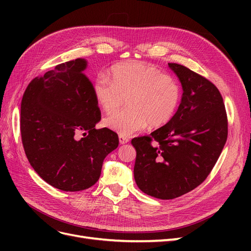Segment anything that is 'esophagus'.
Returning <instances> with one entry per match:
<instances>
[{
	"mask_svg": "<svg viewBox=\"0 0 251 251\" xmlns=\"http://www.w3.org/2000/svg\"><path fill=\"white\" fill-rule=\"evenodd\" d=\"M128 137H126V136H124V135H119V142L121 144H125V143H127L128 142Z\"/></svg>",
	"mask_w": 251,
	"mask_h": 251,
	"instance_id": "esophagus-1",
	"label": "esophagus"
}]
</instances>
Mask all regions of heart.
<instances>
[{"label": "heart", "instance_id": "b5f03b06", "mask_svg": "<svg viewBox=\"0 0 251 251\" xmlns=\"http://www.w3.org/2000/svg\"><path fill=\"white\" fill-rule=\"evenodd\" d=\"M110 79L98 77L93 85L96 102L104 113L118 111L127 98L126 110L104 119V126L127 136L142 130L166 125L181 101L179 82L157 66L128 62L113 66Z\"/></svg>", "mask_w": 251, "mask_h": 251}]
</instances>
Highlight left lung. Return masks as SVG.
<instances>
[{
  "label": "left lung",
  "mask_w": 251,
  "mask_h": 251,
  "mask_svg": "<svg viewBox=\"0 0 251 251\" xmlns=\"http://www.w3.org/2000/svg\"><path fill=\"white\" fill-rule=\"evenodd\" d=\"M183 95L165 126L132 139L134 178L144 194L170 200L193 191L207 178L228 135V120L218 88L188 68L170 63Z\"/></svg>",
  "instance_id": "8db88e82"
}]
</instances>
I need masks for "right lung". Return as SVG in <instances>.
Returning <instances> with one entry per match:
<instances>
[{
    "instance_id": "right-lung-1",
    "label": "right lung",
    "mask_w": 251,
    "mask_h": 251,
    "mask_svg": "<svg viewBox=\"0 0 251 251\" xmlns=\"http://www.w3.org/2000/svg\"><path fill=\"white\" fill-rule=\"evenodd\" d=\"M82 58L57 65L28 85L21 103V136L28 161L60 191L94 185L102 162L118 147V135L96 130L101 113Z\"/></svg>"
}]
</instances>
